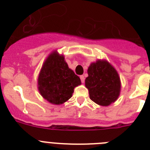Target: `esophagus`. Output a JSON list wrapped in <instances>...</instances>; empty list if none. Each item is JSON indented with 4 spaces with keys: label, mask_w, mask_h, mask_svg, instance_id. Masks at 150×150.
<instances>
[{
    "label": "esophagus",
    "mask_w": 150,
    "mask_h": 150,
    "mask_svg": "<svg viewBox=\"0 0 150 150\" xmlns=\"http://www.w3.org/2000/svg\"><path fill=\"white\" fill-rule=\"evenodd\" d=\"M80 79H81L82 83H83L85 82V76H83V75H81V76H80Z\"/></svg>",
    "instance_id": "esophagus-1"
}]
</instances>
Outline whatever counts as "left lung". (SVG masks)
Segmentation results:
<instances>
[{"label": "left lung", "instance_id": "8db88e82", "mask_svg": "<svg viewBox=\"0 0 150 150\" xmlns=\"http://www.w3.org/2000/svg\"><path fill=\"white\" fill-rule=\"evenodd\" d=\"M86 86L91 100L101 106L116 101L120 95L121 83L114 67L106 61H97L88 69Z\"/></svg>", "mask_w": 150, "mask_h": 150}]
</instances>
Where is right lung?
<instances>
[{
  "label": "right lung",
  "instance_id": "1",
  "mask_svg": "<svg viewBox=\"0 0 150 150\" xmlns=\"http://www.w3.org/2000/svg\"><path fill=\"white\" fill-rule=\"evenodd\" d=\"M81 84L77 75L69 68L63 55L53 52L43 64L38 88L41 95L53 104H62L71 98L74 88Z\"/></svg>",
  "mask_w": 150,
  "mask_h": 150
}]
</instances>
